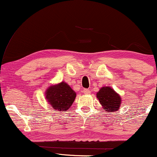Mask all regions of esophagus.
Segmentation results:
<instances>
[{"label": "esophagus", "mask_w": 157, "mask_h": 157, "mask_svg": "<svg viewBox=\"0 0 157 157\" xmlns=\"http://www.w3.org/2000/svg\"><path fill=\"white\" fill-rule=\"evenodd\" d=\"M82 91H83V93L85 94H89L91 93V91H90L89 89H84Z\"/></svg>", "instance_id": "obj_1"}]
</instances>
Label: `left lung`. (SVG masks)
<instances>
[{"label": "left lung", "mask_w": 157, "mask_h": 157, "mask_svg": "<svg viewBox=\"0 0 157 157\" xmlns=\"http://www.w3.org/2000/svg\"><path fill=\"white\" fill-rule=\"evenodd\" d=\"M97 97L106 111H117L121 104V97L111 87L104 86L97 93Z\"/></svg>", "instance_id": "left-lung-1"}]
</instances>
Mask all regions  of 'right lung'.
I'll use <instances>...</instances> for the list:
<instances>
[{"label":"right lung","instance_id":"obj_1","mask_svg":"<svg viewBox=\"0 0 157 157\" xmlns=\"http://www.w3.org/2000/svg\"><path fill=\"white\" fill-rule=\"evenodd\" d=\"M45 94L47 102L57 111H67L76 97L75 91L64 82L49 86Z\"/></svg>","mask_w":157,"mask_h":157}]
</instances>
